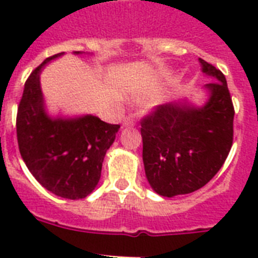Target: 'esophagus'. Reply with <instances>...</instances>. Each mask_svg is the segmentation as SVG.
<instances>
[{
  "mask_svg": "<svg viewBox=\"0 0 258 258\" xmlns=\"http://www.w3.org/2000/svg\"><path fill=\"white\" fill-rule=\"evenodd\" d=\"M135 125V121H134L133 117H124L123 121H121V127H133Z\"/></svg>",
  "mask_w": 258,
  "mask_h": 258,
  "instance_id": "1",
  "label": "esophagus"
}]
</instances>
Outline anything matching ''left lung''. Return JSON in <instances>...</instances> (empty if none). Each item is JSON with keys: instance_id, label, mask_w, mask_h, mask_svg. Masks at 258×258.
I'll list each match as a JSON object with an SVG mask.
<instances>
[{"instance_id": "8db88e82", "label": "left lung", "mask_w": 258, "mask_h": 258, "mask_svg": "<svg viewBox=\"0 0 258 258\" xmlns=\"http://www.w3.org/2000/svg\"><path fill=\"white\" fill-rule=\"evenodd\" d=\"M213 80L204 87V103L183 97L159 105L142 120L146 178L162 197L204 187L228 158L233 143L232 97L224 74L198 58Z\"/></svg>"}]
</instances>
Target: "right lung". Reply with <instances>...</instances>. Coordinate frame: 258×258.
<instances>
[{"mask_svg": "<svg viewBox=\"0 0 258 258\" xmlns=\"http://www.w3.org/2000/svg\"><path fill=\"white\" fill-rule=\"evenodd\" d=\"M64 54L45 58L26 80L17 111V141L26 167L42 187L61 198L80 200L99 183L105 153L120 125L108 124L91 113H49L40 75L46 64Z\"/></svg>", "mask_w": 258, "mask_h": 258, "instance_id": "obj_1", "label": "right lung"}]
</instances>
